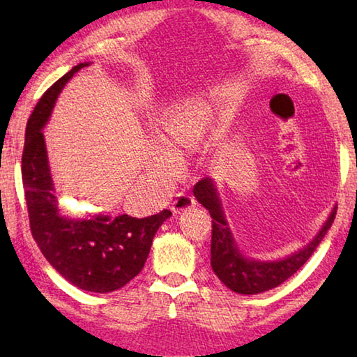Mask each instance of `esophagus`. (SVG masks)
I'll return each instance as SVG.
<instances>
[{
    "label": "esophagus",
    "mask_w": 357,
    "mask_h": 357,
    "mask_svg": "<svg viewBox=\"0 0 357 357\" xmlns=\"http://www.w3.org/2000/svg\"><path fill=\"white\" fill-rule=\"evenodd\" d=\"M197 204V200L195 197L193 195H189V193H184V192H179L176 198L173 200V204H172V211L173 213H183V211H187L193 208Z\"/></svg>",
    "instance_id": "obj_1"
}]
</instances>
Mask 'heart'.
Segmentation results:
<instances>
[{
  "instance_id": "heart-1",
  "label": "heart",
  "mask_w": 357,
  "mask_h": 357,
  "mask_svg": "<svg viewBox=\"0 0 357 357\" xmlns=\"http://www.w3.org/2000/svg\"><path fill=\"white\" fill-rule=\"evenodd\" d=\"M211 123V113L204 105L187 104L174 108L165 114L162 121V137L165 143L176 153L192 149L200 142V138L208 130ZM153 170L155 173H170L176 167V160L170 153L159 151L153 159Z\"/></svg>"
}]
</instances>
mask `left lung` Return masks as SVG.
I'll return each instance as SVG.
<instances>
[{
  "mask_svg": "<svg viewBox=\"0 0 357 357\" xmlns=\"http://www.w3.org/2000/svg\"><path fill=\"white\" fill-rule=\"evenodd\" d=\"M193 195L209 211L213 217V238H211V266L215 275L229 289L239 294H258L282 285L289 279L307 259L312 257L321 243L332 223H334L337 206L332 209L319 233L304 249L293 253L279 261H257L245 258L234 243L228 223L223 215L219 195L211 178L198 181L193 187Z\"/></svg>",
  "mask_w": 357,
  "mask_h": 357,
  "instance_id": "left-lung-1",
  "label": "left lung"
}]
</instances>
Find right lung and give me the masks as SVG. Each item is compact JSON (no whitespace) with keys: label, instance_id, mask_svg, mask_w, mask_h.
Instances as JSON below:
<instances>
[{"label":"right lung","instance_id":"right-lung-1","mask_svg":"<svg viewBox=\"0 0 357 357\" xmlns=\"http://www.w3.org/2000/svg\"><path fill=\"white\" fill-rule=\"evenodd\" d=\"M86 66L89 63L72 68L36 104L26 123L22 181L29 228L47 261L77 288L110 293L140 274L154 234L172 215V211L164 209L144 219L128 214H91L84 219H74L59 214L42 129L64 84Z\"/></svg>","mask_w":357,"mask_h":357}]
</instances>
